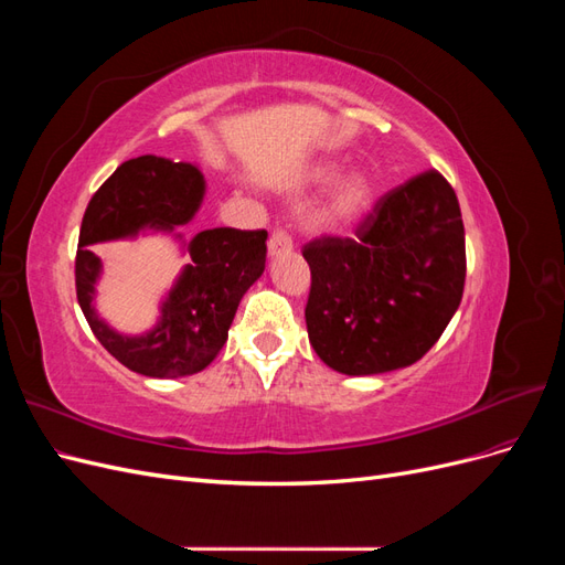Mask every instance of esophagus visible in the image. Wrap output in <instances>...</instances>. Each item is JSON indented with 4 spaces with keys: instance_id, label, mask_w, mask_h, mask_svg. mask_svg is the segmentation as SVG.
Wrapping results in <instances>:
<instances>
[{
    "instance_id": "obj_1",
    "label": "esophagus",
    "mask_w": 565,
    "mask_h": 565,
    "mask_svg": "<svg viewBox=\"0 0 565 565\" xmlns=\"http://www.w3.org/2000/svg\"><path fill=\"white\" fill-rule=\"evenodd\" d=\"M289 249H292V235H289L285 228H273V233L268 237V254L278 256Z\"/></svg>"
}]
</instances>
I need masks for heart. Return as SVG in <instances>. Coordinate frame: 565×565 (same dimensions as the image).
Returning a JSON list of instances; mask_svg holds the SVG:
<instances>
[{
    "label": "heart",
    "mask_w": 565,
    "mask_h": 565,
    "mask_svg": "<svg viewBox=\"0 0 565 565\" xmlns=\"http://www.w3.org/2000/svg\"><path fill=\"white\" fill-rule=\"evenodd\" d=\"M332 177H334V167H330V164L318 169V174H316L318 181H330ZM370 193H372V188H370V181L365 174H351L347 179H341L328 202V214L339 221L351 218L358 212H363V207L370 200Z\"/></svg>",
    "instance_id": "heart-1"
}]
</instances>
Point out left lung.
<instances>
[{
	"label": "left lung",
	"instance_id": "1",
	"mask_svg": "<svg viewBox=\"0 0 565 565\" xmlns=\"http://www.w3.org/2000/svg\"><path fill=\"white\" fill-rule=\"evenodd\" d=\"M301 254L311 268V347L344 374L417 363L465 292V224L455 188L436 169L382 195L353 237L320 235Z\"/></svg>",
	"mask_w": 565,
	"mask_h": 565
}]
</instances>
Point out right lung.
I'll return each instance as SVG.
<instances>
[{"mask_svg": "<svg viewBox=\"0 0 565 565\" xmlns=\"http://www.w3.org/2000/svg\"><path fill=\"white\" fill-rule=\"evenodd\" d=\"M204 193L193 164L141 156L119 164L92 195L82 216L75 289L92 332L131 372L174 380L207 367L228 339L237 303L266 268L264 228H212L193 237L191 264L162 303L160 322L143 337L113 332L94 313L100 259L94 243L134 235L143 226L174 228L191 221Z\"/></svg>", "mask_w": 565, "mask_h": 565, "instance_id": "right-lung-1", "label": "right lung"}]
</instances>
